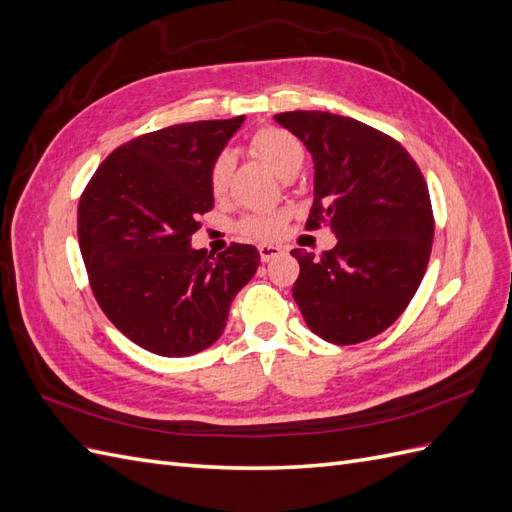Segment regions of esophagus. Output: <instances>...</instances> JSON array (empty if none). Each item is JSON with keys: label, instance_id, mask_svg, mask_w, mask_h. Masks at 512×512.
<instances>
[{"label": "esophagus", "instance_id": "obj_1", "mask_svg": "<svg viewBox=\"0 0 512 512\" xmlns=\"http://www.w3.org/2000/svg\"><path fill=\"white\" fill-rule=\"evenodd\" d=\"M258 252H260V260H262V262H269V260H273L275 256L284 254V252H286V247H284V245L262 243V245H258Z\"/></svg>", "mask_w": 512, "mask_h": 512}]
</instances>
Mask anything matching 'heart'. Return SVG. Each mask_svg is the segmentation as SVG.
Returning a JSON list of instances; mask_svg holds the SVG:
<instances>
[{
  "label": "heart",
  "instance_id": "heart-1",
  "mask_svg": "<svg viewBox=\"0 0 512 512\" xmlns=\"http://www.w3.org/2000/svg\"><path fill=\"white\" fill-rule=\"evenodd\" d=\"M252 151L260 160H265L275 175H280L282 179L292 173L294 168H301L305 151L303 145L299 143L297 136H292L290 132L282 128H262L258 130L252 141H250ZM232 173V158L228 153H222V156L215 158V162L209 168V188L215 196H222L228 188ZM284 228V215L273 213V215H258V218H247L239 224V230L245 237L258 239V241H267L280 237V232Z\"/></svg>",
  "mask_w": 512,
  "mask_h": 512
}]
</instances>
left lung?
<instances>
[{"label": "left lung", "mask_w": 512, "mask_h": 512, "mask_svg": "<svg viewBox=\"0 0 512 512\" xmlns=\"http://www.w3.org/2000/svg\"><path fill=\"white\" fill-rule=\"evenodd\" d=\"M312 153L314 205L307 228L327 224L337 239L316 258L292 250V297L324 342L348 346L389 329L423 282L433 213L423 173L391 136L320 111L275 115Z\"/></svg>", "instance_id": "left-lung-1"}]
</instances>
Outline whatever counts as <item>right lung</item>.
<instances>
[{
	"label": "right lung",
	"mask_w": 512,
	"mask_h": 512,
	"mask_svg": "<svg viewBox=\"0 0 512 512\" xmlns=\"http://www.w3.org/2000/svg\"><path fill=\"white\" fill-rule=\"evenodd\" d=\"M245 117L179 123L121 145L79 203V245L106 318L136 346L190 356L220 339L232 299L260 254L232 243L194 250L198 215L213 209L209 168Z\"/></svg>",
	"instance_id": "1"
}]
</instances>
